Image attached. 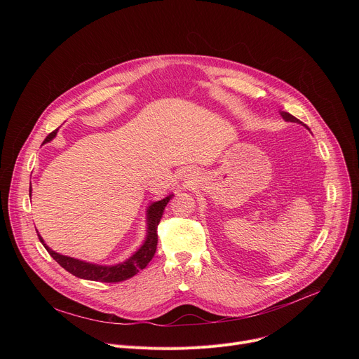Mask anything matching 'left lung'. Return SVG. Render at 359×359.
Instances as JSON below:
<instances>
[{
	"instance_id": "1",
	"label": "left lung",
	"mask_w": 359,
	"mask_h": 359,
	"mask_svg": "<svg viewBox=\"0 0 359 359\" xmlns=\"http://www.w3.org/2000/svg\"><path fill=\"white\" fill-rule=\"evenodd\" d=\"M281 114V116H283V119L284 121H287V122H294V123H302L301 121H298L295 116H292L291 114H288V112H280Z\"/></svg>"
}]
</instances>
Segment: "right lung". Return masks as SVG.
I'll return each mask as SVG.
<instances>
[{"label": "right lung", "mask_w": 359, "mask_h": 359, "mask_svg": "<svg viewBox=\"0 0 359 359\" xmlns=\"http://www.w3.org/2000/svg\"><path fill=\"white\" fill-rule=\"evenodd\" d=\"M57 132H58V129L54 130L53 133H49L46 136L45 142L53 140L57 136ZM29 196H31V189H29ZM172 196L173 194H169L168 197H165L159 201H153L150 204V206L147 208V212H146L147 230H146V238H144L143 244L133 255H130L126 262L115 264V266H97V264H92V263H86L82 260L68 257V255H62L60 252H55L53 248H49L39 234H38V237H39V241L46 248V251L50 254V257H53L61 267H64L72 276H75L78 278H83V280H90V281L119 283V281L128 280V278L133 277L135 274H137L153 259V255H155V252H156V245H158V226L162 219L166 204L169 203Z\"/></svg>", "instance_id": "1"}]
</instances>
